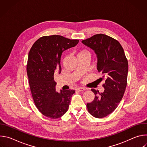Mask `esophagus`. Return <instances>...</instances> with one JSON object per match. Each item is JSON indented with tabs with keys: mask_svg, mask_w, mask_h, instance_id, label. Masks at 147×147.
<instances>
[{
	"mask_svg": "<svg viewBox=\"0 0 147 147\" xmlns=\"http://www.w3.org/2000/svg\"><path fill=\"white\" fill-rule=\"evenodd\" d=\"M77 90L80 91H85L86 89L84 88H83V87H78V88H77Z\"/></svg>",
	"mask_w": 147,
	"mask_h": 147,
	"instance_id": "1",
	"label": "esophagus"
}]
</instances>
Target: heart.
Listing matches in <instances>:
<instances>
[{"instance_id":"heart-1","label":"heart","mask_w":147,"mask_h":147,"mask_svg":"<svg viewBox=\"0 0 147 147\" xmlns=\"http://www.w3.org/2000/svg\"><path fill=\"white\" fill-rule=\"evenodd\" d=\"M83 55H86V56H89V52L88 51H87L86 49H82L80 51L78 52L77 54V56H83Z\"/></svg>"}]
</instances>
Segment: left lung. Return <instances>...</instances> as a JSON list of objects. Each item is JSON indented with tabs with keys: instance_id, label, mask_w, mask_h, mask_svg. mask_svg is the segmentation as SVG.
I'll use <instances>...</instances> for the list:
<instances>
[{
	"instance_id": "obj_1",
	"label": "left lung",
	"mask_w": 147,
	"mask_h": 147,
	"mask_svg": "<svg viewBox=\"0 0 147 147\" xmlns=\"http://www.w3.org/2000/svg\"><path fill=\"white\" fill-rule=\"evenodd\" d=\"M82 42L96 54L97 69L103 76L99 79L105 80L103 92L91 89L95 98L87 104V108L92 116L103 118L116 109L123 96L127 86L128 61L120 44L107 35L96 34Z\"/></svg>"
}]
</instances>
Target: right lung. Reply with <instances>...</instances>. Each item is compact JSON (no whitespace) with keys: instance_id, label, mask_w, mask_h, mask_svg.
I'll return each instance as SVG.
<instances>
[{"instance_id":"right-lung-1","label":"right lung","mask_w":147,"mask_h":147,"mask_svg":"<svg viewBox=\"0 0 147 147\" xmlns=\"http://www.w3.org/2000/svg\"><path fill=\"white\" fill-rule=\"evenodd\" d=\"M78 42L61 35L44 36L35 42L29 52L27 73L32 96L36 107L47 117L59 118L69 109L75 91L56 92L54 76L61 72L63 52L75 47Z\"/></svg>"}]
</instances>
